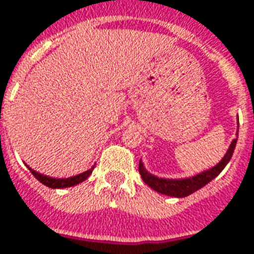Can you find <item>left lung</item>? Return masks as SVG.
Returning <instances> with one entry per match:
<instances>
[{"label":"left lung","mask_w":254,"mask_h":254,"mask_svg":"<svg viewBox=\"0 0 254 254\" xmlns=\"http://www.w3.org/2000/svg\"><path fill=\"white\" fill-rule=\"evenodd\" d=\"M236 144H237V137L230 142L229 149L226 150L225 156L221 158V161L212 166L210 169L204 170V172L194 174L191 177H185V179H162V177H157L154 174L149 173L141 161L140 165H138V170H140V174L142 180H144V183L152 188L153 190L158 191L161 194H165V196L183 198V197L189 196L191 193H194L202 187H205L206 184L210 183L213 179H216L218 174L221 173L224 168L228 165V162L230 161L232 156H233Z\"/></svg>","instance_id":"1"}]
</instances>
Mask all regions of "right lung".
Wrapping results in <instances>:
<instances>
[{"label": "right lung", "mask_w": 254, "mask_h": 254, "mask_svg": "<svg viewBox=\"0 0 254 254\" xmlns=\"http://www.w3.org/2000/svg\"><path fill=\"white\" fill-rule=\"evenodd\" d=\"M93 169H94V165H93L90 169L86 170V172H84V173L77 174V176H73V177H67V179H53V177H49V176H45V174L38 173V172H36V170L32 169V168H29V170L32 172L33 176H34L40 183L46 185V187L52 188V189H64V188H70L74 187V185H78V184L88 179L89 176L92 174Z\"/></svg>", "instance_id": "right-lung-1"}]
</instances>
